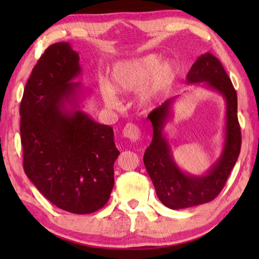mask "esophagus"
I'll list each match as a JSON object with an SVG mask.
<instances>
[{"instance_id":"34e87169","label":"esophagus","mask_w":259,"mask_h":259,"mask_svg":"<svg viewBox=\"0 0 259 259\" xmlns=\"http://www.w3.org/2000/svg\"><path fill=\"white\" fill-rule=\"evenodd\" d=\"M122 134H123V137L127 138L130 141L134 143V141H138L140 139L141 131L139 127H138L137 125H134V123H127V125L123 127Z\"/></svg>"}]
</instances>
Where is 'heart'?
<instances>
[{"instance_id": "obj_1", "label": "heart", "mask_w": 259, "mask_h": 259, "mask_svg": "<svg viewBox=\"0 0 259 259\" xmlns=\"http://www.w3.org/2000/svg\"><path fill=\"white\" fill-rule=\"evenodd\" d=\"M162 59L157 54H147L140 58L116 63L113 67L111 77L113 86L108 81H101L100 92L102 98L109 107H118L119 100L115 91L123 93H132L144 88L152 81L151 86L141 94V102L148 104L155 97L159 86L168 79L173 72L169 63L161 65Z\"/></svg>"}]
</instances>
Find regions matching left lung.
Listing matches in <instances>:
<instances>
[{"mask_svg":"<svg viewBox=\"0 0 259 259\" xmlns=\"http://www.w3.org/2000/svg\"><path fill=\"white\" fill-rule=\"evenodd\" d=\"M189 83H200L214 90L226 101L225 143L221 158L205 176L184 173L173 160L171 147L162 134L165 123L171 118L175 98L153 109L148 119L153 126V138L144 154V164L165 206L173 210L196 206L213 200L221 193L240 152L242 134L237 118V93L222 62L210 53L200 55L186 76Z\"/></svg>","mask_w":259,"mask_h":259,"instance_id":"1","label":"left lung"}]
</instances>
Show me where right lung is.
Listing matches in <instances>:
<instances>
[{"label": "right lung", "instance_id": "obj_1", "mask_svg": "<svg viewBox=\"0 0 259 259\" xmlns=\"http://www.w3.org/2000/svg\"><path fill=\"white\" fill-rule=\"evenodd\" d=\"M79 60L67 42L46 49L24 87L20 131L30 182L61 210L87 214L108 201L120 152L111 126L76 109Z\"/></svg>", "mask_w": 259, "mask_h": 259}]
</instances>
